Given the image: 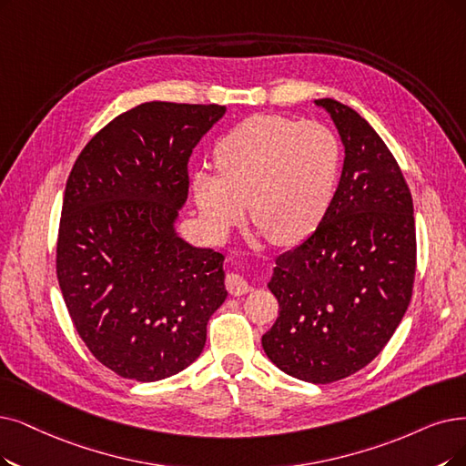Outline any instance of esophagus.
Segmentation results:
<instances>
[{
	"mask_svg": "<svg viewBox=\"0 0 466 466\" xmlns=\"http://www.w3.org/2000/svg\"><path fill=\"white\" fill-rule=\"evenodd\" d=\"M226 287H228L229 294H233V296H243V294L252 290L250 283L247 281L243 275H238V273H229L226 277Z\"/></svg>",
	"mask_w": 466,
	"mask_h": 466,
	"instance_id": "esophagus-1",
	"label": "esophagus"
}]
</instances>
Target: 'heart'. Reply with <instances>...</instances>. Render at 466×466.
<instances>
[{
    "instance_id": "heart-1",
    "label": "heart",
    "mask_w": 466,
    "mask_h": 466,
    "mask_svg": "<svg viewBox=\"0 0 466 466\" xmlns=\"http://www.w3.org/2000/svg\"><path fill=\"white\" fill-rule=\"evenodd\" d=\"M218 176L197 172L193 195L208 233L221 240L245 216L275 245L302 243L323 221L340 174L337 136L319 122L258 115L214 148Z\"/></svg>"
}]
</instances>
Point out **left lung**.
Listing matches in <instances>:
<instances>
[{
    "label": "left lung",
    "instance_id": "1",
    "mask_svg": "<svg viewBox=\"0 0 466 466\" xmlns=\"http://www.w3.org/2000/svg\"><path fill=\"white\" fill-rule=\"evenodd\" d=\"M315 105L339 129L342 176L318 229L275 259L268 287L279 318L262 346L283 373L329 384L392 339L411 302L417 238L411 193L380 136L339 101Z\"/></svg>",
    "mask_w": 466,
    "mask_h": 466
}]
</instances>
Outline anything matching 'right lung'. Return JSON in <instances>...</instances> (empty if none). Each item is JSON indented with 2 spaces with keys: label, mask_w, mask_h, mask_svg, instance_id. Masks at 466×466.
<instances>
[{
  "label": "right lung",
  "mask_w": 466,
  "mask_h": 466,
  "mask_svg": "<svg viewBox=\"0 0 466 466\" xmlns=\"http://www.w3.org/2000/svg\"><path fill=\"white\" fill-rule=\"evenodd\" d=\"M221 105L151 101L91 137L66 181L57 279L87 350L124 379L189 367L228 298L223 254L183 240L189 158Z\"/></svg>",
  "instance_id": "1"
}]
</instances>
